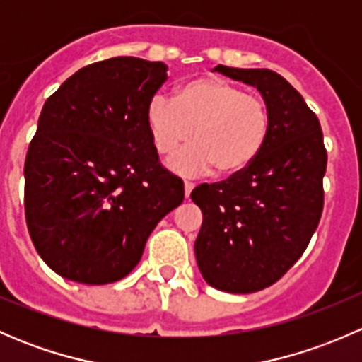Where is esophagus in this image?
<instances>
[{"label": "esophagus", "mask_w": 362, "mask_h": 362, "mask_svg": "<svg viewBox=\"0 0 362 362\" xmlns=\"http://www.w3.org/2000/svg\"><path fill=\"white\" fill-rule=\"evenodd\" d=\"M192 189H194V184H192V182H187V180H185V182H184L185 198H189V196H191V191H192Z\"/></svg>", "instance_id": "34e87169"}]
</instances>
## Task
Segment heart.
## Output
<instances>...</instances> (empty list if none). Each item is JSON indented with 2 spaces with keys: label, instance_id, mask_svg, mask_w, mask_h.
<instances>
[{
  "label": "heart",
  "instance_id": "heart-1",
  "mask_svg": "<svg viewBox=\"0 0 362 362\" xmlns=\"http://www.w3.org/2000/svg\"><path fill=\"white\" fill-rule=\"evenodd\" d=\"M152 145L160 156L171 154L168 166L196 177L217 168L221 175H238L257 159L269 133L264 100L218 76L185 82L177 96L156 94L145 110Z\"/></svg>",
  "mask_w": 362,
  "mask_h": 362
}]
</instances>
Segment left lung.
Wrapping results in <instances>:
<instances>
[{
    "instance_id": "1",
    "label": "left lung",
    "mask_w": 362,
    "mask_h": 362,
    "mask_svg": "<svg viewBox=\"0 0 362 362\" xmlns=\"http://www.w3.org/2000/svg\"><path fill=\"white\" fill-rule=\"evenodd\" d=\"M214 69L261 93L269 133L245 171L191 192L203 211L196 261L208 286L257 293L282 279L308 247L322 215L327 154L319 119L282 75L222 64Z\"/></svg>"
}]
</instances>
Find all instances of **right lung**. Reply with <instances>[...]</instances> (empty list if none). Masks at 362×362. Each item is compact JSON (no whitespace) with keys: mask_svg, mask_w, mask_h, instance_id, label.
Returning <instances> with one entry per match:
<instances>
[{"mask_svg":"<svg viewBox=\"0 0 362 362\" xmlns=\"http://www.w3.org/2000/svg\"><path fill=\"white\" fill-rule=\"evenodd\" d=\"M166 71L160 61L112 57L73 73L43 105L24 164L25 222L63 279L101 286L129 275L184 202L145 120Z\"/></svg>","mask_w":362,"mask_h":362,"instance_id":"right-lung-1","label":"right lung"}]
</instances>
